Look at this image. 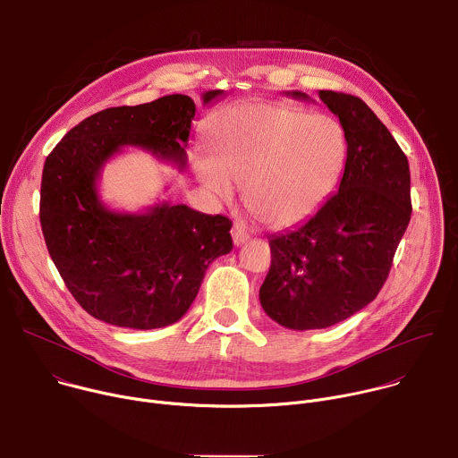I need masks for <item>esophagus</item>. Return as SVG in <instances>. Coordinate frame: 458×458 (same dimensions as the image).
<instances>
[{
    "mask_svg": "<svg viewBox=\"0 0 458 458\" xmlns=\"http://www.w3.org/2000/svg\"><path fill=\"white\" fill-rule=\"evenodd\" d=\"M248 232L244 230V225L242 223H235L233 226H232V239H233V244L235 246H241L242 242H246L248 241Z\"/></svg>",
    "mask_w": 458,
    "mask_h": 458,
    "instance_id": "obj_1",
    "label": "esophagus"
}]
</instances>
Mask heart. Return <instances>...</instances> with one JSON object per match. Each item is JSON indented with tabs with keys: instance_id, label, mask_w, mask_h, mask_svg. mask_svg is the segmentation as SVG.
<instances>
[{
	"instance_id": "obj_1",
	"label": "heart",
	"mask_w": 458,
	"mask_h": 458,
	"mask_svg": "<svg viewBox=\"0 0 458 458\" xmlns=\"http://www.w3.org/2000/svg\"><path fill=\"white\" fill-rule=\"evenodd\" d=\"M212 156L195 170L223 201L244 184L248 210L272 228L297 225L335 190L348 157L344 126L332 115L308 114L279 101H248L212 123Z\"/></svg>"
}]
</instances>
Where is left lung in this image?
I'll use <instances>...</instances> for the list:
<instances>
[{
  "instance_id": "1",
  "label": "left lung",
  "mask_w": 458,
  "mask_h": 458,
  "mask_svg": "<svg viewBox=\"0 0 458 458\" xmlns=\"http://www.w3.org/2000/svg\"><path fill=\"white\" fill-rule=\"evenodd\" d=\"M318 98L344 126V174L308 221L268 237L272 267L259 290L267 315L299 332L328 328L378 295L411 217L408 157L389 130L360 98Z\"/></svg>"
}]
</instances>
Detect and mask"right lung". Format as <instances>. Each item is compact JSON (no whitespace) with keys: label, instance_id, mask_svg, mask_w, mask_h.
Wrapping results in <instances>:
<instances>
[{"label":"right lung","instance_id":"obj_1","mask_svg":"<svg viewBox=\"0 0 458 458\" xmlns=\"http://www.w3.org/2000/svg\"><path fill=\"white\" fill-rule=\"evenodd\" d=\"M223 94L208 90L203 103ZM193 115L195 103L182 94L106 108L76 124L45 161L39 221L48 253L80 306L103 322L132 330L177 322L208 265L233 248L225 216L168 203L121 214L99 198L105 163L126 147L184 170Z\"/></svg>","mask_w":458,"mask_h":458}]
</instances>
